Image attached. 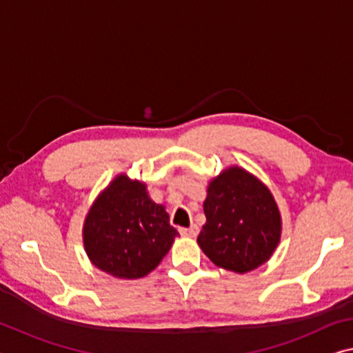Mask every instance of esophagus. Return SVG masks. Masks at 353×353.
I'll return each mask as SVG.
<instances>
[{
    "instance_id": "1",
    "label": "esophagus",
    "mask_w": 353,
    "mask_h": 353,
    "mask_svg": "<svg viewBox=\"0 0 353 353\" xmlns=\"http://www.w3.org/2000/svg\"><path fill=\"white\" fill-rule=\"evenodd\" d=\"M179 231H181L182 236H185V237H196L199 229L196 225H192L190 228H181Z\"/></svg>"
}]
</instances>
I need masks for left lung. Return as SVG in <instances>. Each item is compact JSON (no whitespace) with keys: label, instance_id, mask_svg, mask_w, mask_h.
<instances>
[{"label":"left lung","instance_id":"1","mask_svg":"<svg viewBox=\"0 0 353 353\" xmlns=\"http://www.w3.org/2000/svg\"><path fill=\"white\" fill-rule=\"evenodd\" d=\"M198 243L215 265L247 273L264 264L281 237V216L268 188L242 168L210 182Z\"/></svg>","mask_w":353,"mask_h":353}]
</instances>
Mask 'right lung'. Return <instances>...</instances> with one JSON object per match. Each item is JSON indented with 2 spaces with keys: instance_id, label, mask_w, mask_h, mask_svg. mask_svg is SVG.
Returning <instances> with one entry per match:
<instances>
[{
  "instance_id": "right-lung-1",
  "label": "right lung",
  "mask_w": 353,
  "mask_h": 353,
  "mask_svg": "<svg viewBox=\"0 0 353 353\" xmlns=\"http://www.w3.org/2000/svg\"><path fill=\"white\" fill-rule=\"evenodd\" d=\"M179 232L146 185L116 177L91 207L83 229L89 259L116 278L146 276L170 251Z\"/></svg>"
}]
</instances>
